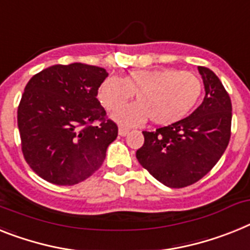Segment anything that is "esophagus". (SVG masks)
Listing matches in <instances>:
<instances>
[{"label":"esophagus","instance_id":"esophagus-1","mask_svg":"<svg viewBox=\"0 0 250 250\" xmlns=\"http://www.w3.org/2000/svg\"><path fill=\"white\" fill-rule=\"evenodd\" d=\"M127 133H129V129H127V127H124V126L119 127V134H120L121 136L127 135Z\"/></svg>","mask_w":250,"mask_h":250}]
</instances>
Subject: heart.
Returning <instances> with one entry per match:
<instances>
[{
  "label": "heart",
  "instance_id": "obj_1",
  "mask_svg": "<svg viewBox=\"0 0 250 250\" xmlns=\"http://www.w3.org/2000/svg\"><path fill=\"white\" fill-rule=\"evenodd\" d=\"M202 89L201 80L195 73L161 67L130 70L124 78L107 77L97 97L106 110L116 111L135 93L138 102L117 111L115 120L123 125H139L150 117L157 125H170L197 106Z\"/></svg>",
  "mask_w": 250,
  "mask_h": 250
}]
</instances>
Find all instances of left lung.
Wrapping results in <instances>:
<instances>
[{"label":"left lung","instance_id":"obj_1","mask_svg":"<svg viewBox=\"0 0 250 250\" xmlns=\"http://www.w3.org/2000/svg\"><path fill=\"white\" fill-rule=\"evenodd\" d=\"M205 99L188 117L143 131L144 144L136 158L155 180L170 188L193 185L212 169L229 144L231 101L219 77L198 67Z\"/></svg>","mask_w":250,"mask_h":250}]
</instances>
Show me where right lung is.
<instances>
[{
	"label": "right lung",
	"instance_id": "obj_1",
	"mask_svg": "<svg viewBox=\"0 0 250 250\" xmlns=\"http://www.w3.org/2000/svg\"><path fill=\"white\" fill-rule=\"evenodd\" d=\"M106 69L57 64L27 82L18 108L21 150L42 180L73 186L102 166L117 125L97 100Z\"/></svg>",
	"mask_w": 250,
	"mask_h": 250
}]
</instances>
